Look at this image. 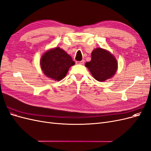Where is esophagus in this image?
Instances as JSON below:
<instances>
[{
	"label": "esophagus",
	"instance_id": "esophagus-1",
	"mask_svg": "<svg viewBox=\"0 0 151 151\" xmlns=\"http://www.w3.org/2000/svg\"><path fill=\"white\" fill-rule=\"evenodd\" d=\"M76 63H77V64H84V60H81V61H76Z\"/></svg>",
	"mask_w": 151,
	"mask_h": 151
}]
</instances>
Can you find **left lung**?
Returning a JSON list of instances; mask_svg holds the SVG:
<instances>
[{
  "instance_id": "left-lung-1",
  "label": "left lung",
  "mask_w": 151,
  "mask_h": 151,
  "mask_svg": "<svg viewBox=\"0 0 151 151\" xmlns=\"http://www.w3.org/2000/svg\"><path fill=\"white\" fill-rule=\"evenodd\" d=\"M91 60L86 63L94 78L99 82L110 78L117 70V62L115 57L107 50L96 48L91 53Z\"/></svg>"
}]
</instances>
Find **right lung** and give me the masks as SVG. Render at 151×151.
<instances>
[{
	"label": "right lung",
	"instance_id": "obj_1",
	"mask_svg": "<svg viewBox=\"0 0 151 151\" xmlns=\"http://www.w3.org/2000/svg\"><path fill=\"white\" fill-rule=\"evenodd\" d=\"M74 64L69 55L59 47L47 52L40 62L44 74L56 81L62 80L66 76L68 68Z\"/></svg>",
	"mask_w": 151,
	"mask_h": 151
}]
</instances>
